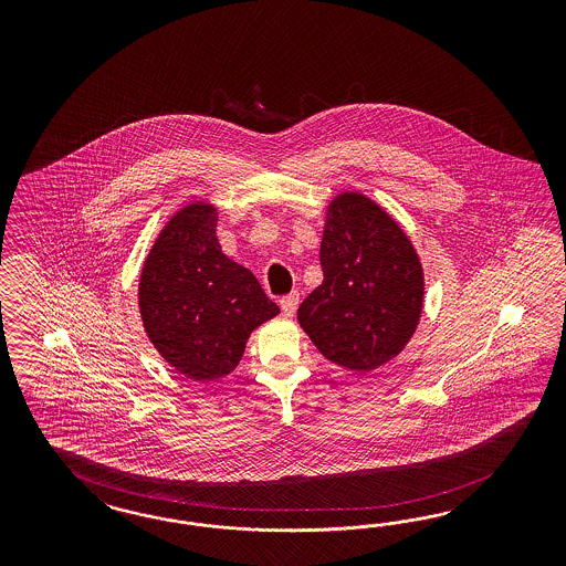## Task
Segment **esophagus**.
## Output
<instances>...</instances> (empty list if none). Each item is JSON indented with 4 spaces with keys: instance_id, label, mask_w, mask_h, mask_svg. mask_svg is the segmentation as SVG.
<instances>
[{
    "instance_id": "1",
    "label": "esophagus",
    "mask_w": 566,
    "mask_h": 566,
    "mask_svg": "<svg viewBox=\"0 0 566 566\" xmlns=\"http://www.w3.org/2000/svg\"><path fill=\"white\" fill-rule=\"evenodd\" d=\"M280 307L284 311V315H294V311L298 307V292H291V294H286V296H282L280 298Z\"/></svg>"
}]
</instances>
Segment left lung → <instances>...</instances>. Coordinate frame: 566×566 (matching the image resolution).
Returning a JSON list of instances; mask_svg holds the SVG:
<instances>
[{"label":"left lung","instance_id":"obj_1","mask_svg":"<svg viewBox=\"0 0 566 566\" xmlns=\"http://www.w3.org/2000/svg\"><path fill=\"white\" fill-rule=\"evenodd\" d=\"M324 282L298 324L326 359L369 371L396 357L417 327L423 272L411 240L367 197L332 201L319 249Z\"/></svg>","mask_w":566,"mask_h":566}]
</instances>
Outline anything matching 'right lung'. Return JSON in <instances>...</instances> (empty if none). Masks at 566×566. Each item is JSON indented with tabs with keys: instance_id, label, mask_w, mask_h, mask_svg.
<instances>
[{
	"instance_id": "add662e5",
	"label": "right lung",
	"mask_w": 566,
	"mask_h": 566,
	"mask_svg": "<svg viewBox=\"0 0 566 566\" xmlns=\"http://www.w3.org/2000/svg\"><path fill=\"white\" fill-rule=\"evenodd\" d=\"M216 209L185 207L161 230L138 284V307L159 355L206 381L230 374L251 332L280 308L216 239Z\"/></svg>"
}]
</instances>
